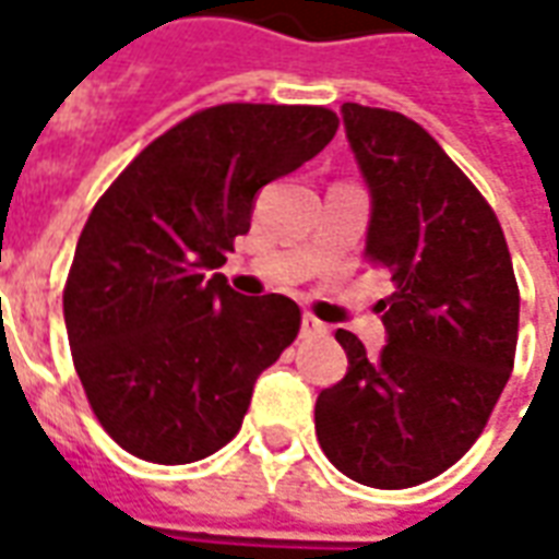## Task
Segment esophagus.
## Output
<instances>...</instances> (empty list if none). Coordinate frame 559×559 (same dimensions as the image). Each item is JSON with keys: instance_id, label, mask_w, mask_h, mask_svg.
<instances>
[{"instance_id": "obj_1", "label": "esophagus", "mask_w": 559, "mask_h": 559, "mask_svg": "<svg viewBox=\"0 0 559 559\" xmlns=\"http://www.w3.org/2000/svg\"><path fill=\"white\" fill-rule=\"evenodd\" d=\"M302 335H326V326L314 314L302 317Z\"/></svg>"}]
</instances>
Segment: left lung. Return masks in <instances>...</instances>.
<instances>
[{
	"label": "left lung",
	"instance_id": "left-lung-1",
	"mask_svg": "<svg viewBox=\"0 0 559 559\" xmlns=\"http://www.w3.org/2000/svg\"><path fill=\"white\" fill-rule=\"evenodd\" d=\"M341 114L371 191L365 254L395 293L377 302V356L335 332L350 368L317 399V440L353 481L413 488L485 431L515 365L521 296L500 221L440 143L395 110Z\"/></svg>",
	"mask_w": 559,
	"mask_h": 559
}]
</instances>
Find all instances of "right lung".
I'll return each mask as SVG.
<instances>
[{
    "instance_id": "obj_1",
    "label": "right lung",
    "mask_w": 559,
    "mask_h": 559,
    "mask_svg": "<svg viewBox=\"0 0 559 559\" xmlns=\"http://www.w3.org/2000/svg\"><path fill=\"white\" fill-rule=\"evenodd\" d=\"M338 116L311 104H218L152 140L98 197L62 311L95 419L152 464H191L242 428L257 374L299 335L281 296L221 272L257 191L311 160Z\"/></svg>"
}]
</instances>
